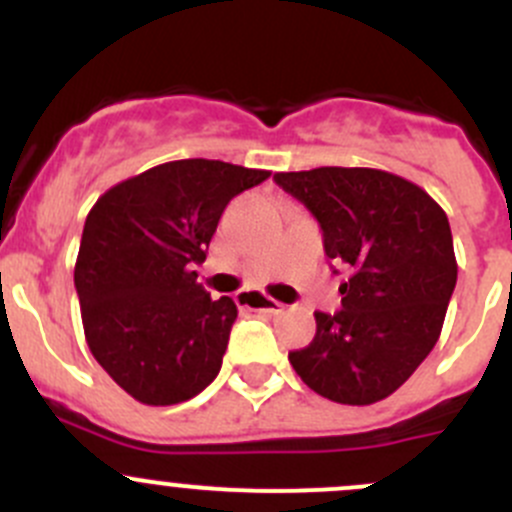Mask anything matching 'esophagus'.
I'll return each instance as SVG.
<instances>
[{"mask_svg": "<svg viewBox=\"0 0 512 512\" xmlns=\"http://www.w3.org/2000/svg\"><path fill=\"white\" fill-rule=\"evenodd\" d=\"M237 304H240L242 309H252V312H265V314H280L282 309H285V304L262 297L260 292H250V289L237 294Z\"/></svg>", "mask_w": 512, "mask_h": 512, "instance_id": "obj_1", "label": "esophagus"}]
</instances>
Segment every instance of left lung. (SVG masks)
<instances>
[{"label":"left lung","mask_w":512,"mask_h":512,"mask_svg":"<svg viewBox=\"0 0 512 512\" xmlns=\"http://www.w3.org/2000/svg\"><path fill=\"white\" fill-rule=\"evenodd\" d=\"M275 183L317 218L329 260L352 272L342 309L314 312L317 334L289 364L324 399L376 404L441 337L458 277L446 213L416 183L376 168L327 165L275 173Z\"/></svg>","instance_id":"1"}]
</instances>
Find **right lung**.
Segmentation results:
<instances>
[{
	"label": "right lung",
	"instance_id": "1",
	"mask_svg": "<svg viewBox=\"0 0 512 512\" xmlns=\"http://www.w3.org/2000/svg\"><path fill=\"white\" fill-rule=\"evenodd\" d=\"M270 170L223 160H170L96 200L74 285L86 342L126 394L148 406L198 396L223 366L237 307L210 299L200 265L235 195Z\"/></svg>",
	"mask_w": 512,
	"mask_h": 512
}]
</instances>
